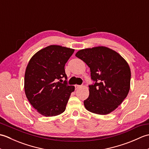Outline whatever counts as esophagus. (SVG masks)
Instances as JSON below:
<instances>
[{
  "instance_id": "esophagus-1",
  "label": "esophagus",
  "mask_w": 149,
  "mask_h": 149,
  "mask_svg": "<svg viewBox=\"0 0 149 149\" xmlns=\"http://www.w3.org/2000/svg\"><path fill=\"white\" fill-rule=\"evenodd\" d=\"M81 86H80V85H77V84L75 85V90H77V89H79V88H81Z\"/></svg>"
}]
</instances>
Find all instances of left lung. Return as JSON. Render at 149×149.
<instances>
[{
  "label": "left lung",
  "mask_w": 149,
  "mask_h": 149,
  "mask_svg": "<svg viewBox=\"0 0 149 149\" xmlns=\"http://www.w3.org/2000/svg\"><path fill=\"white\" fill-rule=\"evenodd\" d=\"M75 56L86 63L91 72L90 95L84 100L89 111L107 115L118 107L130 89L131 70L128 63L115 50L97 47L78 51Z\"/></svg>",
  "instance_id": "left-lung-1"
}]
</instances>
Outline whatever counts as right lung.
<instances>
[{
	"instance_id": "add662e5",
	"label": "right lung",
	"mask_w": 149,
	"mask_h": 149,
	"mask_svg": "<svg viewBox=\"0 0 149 149\" xmlns=\"http://www.w3.org/2000/svg\"><path fill=\"white\" fill-rule=\"evenodd\" d=\"M74 52L72 49L50 45L36 52L28 63L25 73V93L41 115L53 116L65 111L75 90L74 86L67 84L65 66ZM63 78L65 80L61 84Z\"/></svg>"
}]
</instances>
